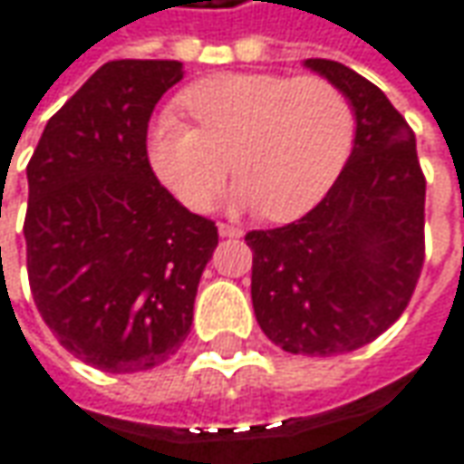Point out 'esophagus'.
I'll use <instances>...</instances> for the list:
<instances>
[{"instance_id":"1","label":"esophagus","mask_w":464,"mask_h":464,"mask_svg":"<svg viewBox=\"0 0 464 464\" xmlns=\"http://www.w3.org/2000/svg\"><path fill=\"white\" fill-rule=\"evenodd\" d=\"M218 233H220L223 238H238V236H244V231H241V228L228 226V223H218Z\"/></svg>"}]
</instances>
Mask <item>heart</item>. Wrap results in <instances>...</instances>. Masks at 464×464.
<instances>
[{
	"label": "heart",
	"instance_id": "1",
	"mask_svg": "<svg viewBox=\"0 0 464 464\" xmlns=\"http://www.w3.org/2000/svg\"><path fill=\"white\" fill-rule=\"evenodd\" d=\"M182 102L198 128L156 121L149 156L159 179L192 210L213 202L233 164V208L293 220L326 195L352 151V104L321 76L218 73L192 84Z\"/></svg>",
	"mask_w": 464,
	"mask_h": 464
}]
</instances>
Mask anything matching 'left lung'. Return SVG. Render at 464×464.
I'll return each instance as SVG.
<instances>
[{"instance_id":"1","label":"left lung","mask_w":464,"mask_h":464,"mask_svg":"<svg viewBox=\"0 0 464 464\" xmlns=\"http://www.w3.org/2000/svg\"><path fill=\"white\" fill-rule=\"evenodd\" d=\"M305 66L346 94L354 149L311 213L246 233L251 303L269 342L331 357L375 342L406 311L423 266L426 179L411 125L372 82L339 61Z\"/></svg>"}]
</instances>
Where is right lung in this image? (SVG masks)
<instances>
[{"instance_id":"1","label":"right lung","mask_w":464,"mask_h":464,"mask_svg":"<svg viewBox=\"0 0 464 464\" xmlns=\"http://www.w3.org/2000/svg\"><path fill=\"white\" fill-rule=\"evenodd\" d=\"M179 61H110L58 110L27 164V277L45 326L76 360L140 372L187 339L213 220L156 179L146 136Z\"/></svg>"}]
</instances>
